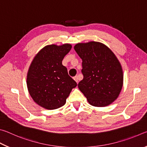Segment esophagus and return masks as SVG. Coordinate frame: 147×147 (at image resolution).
<instances>
[{
    "label": "esophagus",
    "instance_id": "1",
    "mask_svg": "<svg viewBox=\"0 0 147 147\" xmlns=\"http://www.w3.org/2000/svg\"><path fill=\"white\" fill-rule=\"evenodd\" d=\"M73 78H74V80H75V81L76 82L77 84H78V76H75Z\"/></svg>",
    "mask_w": 147,
    "mask_h": 147
}]
</instances>
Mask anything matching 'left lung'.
Wrapping results in <instances>:
<instances>
[{
    "label": "left lung",
    "instance_id": "left-lung-1",
    "mask_svg": "<svg viewBox=\"0 0 147 147\" xmlns=\"http://www.w3.org/2000/svg\"><path fill=\"white\" fill-rule=\"evenodd\" d=\"M82 59L84 78L78 88L91 105L104 107L118 97L123 84L121 65L112 51L104 44L91 41L74 47Z\"/></svg>",
    "mask_w": 147,
    "mask_h": 147
}]
</instances>
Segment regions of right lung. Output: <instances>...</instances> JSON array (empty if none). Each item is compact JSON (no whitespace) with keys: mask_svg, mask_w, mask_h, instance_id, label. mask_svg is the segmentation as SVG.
<instances>
[{"mask_svg":"<svg viewBox=\"0 0 147 147\" xmlns=\"http://www.w3.org/2000/svg\"><path fill=\"white\" fill-rule=\"evenodd\" d=\"M70 44L47 45L35 56L27 74V87L36 103L47 109L63 106L77 84L62 65Z\"/></svg>","mask_w":147,"mask_h":147,"instance_id":"right-lung-1","label":"right lung"}]
</instances>
